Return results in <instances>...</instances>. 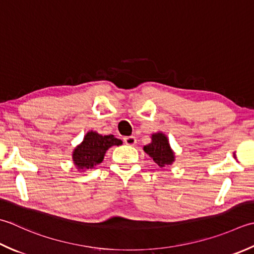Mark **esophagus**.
Returning a JSON list of instances; mask_svg holds the SVG:
<instances>
[{
	"label": "esophagus",
	"mask_w": 254,
	"mask_h": 254,
	"mask_svg": "<svg viewBox=\"0 0 254 254\" xmlns=\"http://www.w3.org/2000/svg\"><path fill=\"white\" fill-rule=\"evenodd\" d=\"M124 143L127 144V145H135L136 144V138L134 136H127L124 137Z\"/></svg>",
	"instance_id": "34e87169"
}]
</instances>
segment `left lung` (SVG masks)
Returning <instances> with one entry per match:
<instances>
[{"instance_id":"obj_1","label":"left lung","mask_w":254,"mask_h":254,"mask_svg":"<svg viewBox=\"0 0 254 254\" xmlns=\"http://www.w3.org/2000/svg\"><path fill=\"white\" fill-rule=\"evenodd\" d=\"M143 150L161 168L171 166L175 162V152L172 150L170 141L166 134L163 132L153 133L151 135V143L144 146Z\"/></svg>"}]
</instances>
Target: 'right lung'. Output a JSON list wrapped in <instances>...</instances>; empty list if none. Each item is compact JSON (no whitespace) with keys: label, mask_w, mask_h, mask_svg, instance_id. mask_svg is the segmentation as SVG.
<instances>
[{"label":"right lung","mask_w":254,"mask_h":254,"mask_svg":"<svg viewBox=\"0 0 254 254\" xmlns=\"http://www.w3.org/2000/svg\"><path fill=\"white\" fill-rule=\"evenodd\" d=\"M122 141L112 134L102 135L96 131H88L80 144L72 151V162L78 172L91 170L102 163L104 155L111 146L121 145Z\"/></svg>","instance_id":"obj_1"}]
</instances>
